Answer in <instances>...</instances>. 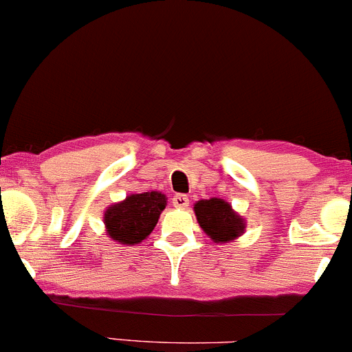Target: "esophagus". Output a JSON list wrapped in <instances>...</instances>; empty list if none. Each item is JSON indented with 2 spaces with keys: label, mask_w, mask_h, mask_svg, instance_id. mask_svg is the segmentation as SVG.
I'll use <instances>...</instances> for the list:
<instances>
[{
  "label": "esophagus",
  "mask_w": 352,
  "mask_h": 352,
  "mask_svg": "<svg viewBox=\"0 0 352 352\" xmlns=\"http://www.w3.org/2000/svg\"><path fill=\"white\" fill-rule=\"evenodd\" d=\"M172 204H173V207H177V208H187L188 207V197L182 195V193H177V195L172 199Z\"/></svg>",
  "instance_id": "34e87169"
}]
</instances>
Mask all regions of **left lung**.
I'll return each mask as SVG.
<instances>
[{"label": "left lung", "instance_id": "left-lung-1", "mask_svg": "<svg viewBox=\"0 0 352 352\" xmlns=\"http://www.w3.org/2000/svg\"><path fill=\"white\" fill-rule=\"evenodd\" d=\"M193 210L200 227L217 243H227L243 233V218L238 217L227 201L221 199L200 200Z\"/></svg>", "mask_w": 352, "mask_h": 352}]
</instances>
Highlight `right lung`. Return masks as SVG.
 <instances>
[{"label":"right lung","instance_id":"1","mask_svg":"<svg viewBox=\"0 0 352 352\" xmlns=\"http://www.w3.org/2000/svg\"><path fill=\"white\" fill-rule=\"evenodd\" d=\"M167 205L164 193L144 192L127 197L104 213L109 236L122 245H137L151 235Z\"/></svg>","mask_w":352,"mask_h":352}]
</instances>
